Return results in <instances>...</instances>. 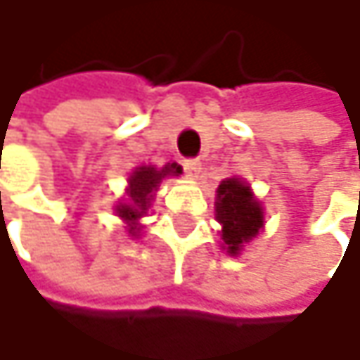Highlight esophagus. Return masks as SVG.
Instances as JSON below:
<instances>
[{"mask_svg":"<svg viewBox=\"0 0 360 360\" xmlns=\"http://www.w3.org/2000/svg\"><path fill=\"white\" fill-rule=\"evenodd\" d=\"M200 169H202L200 160H195V158H187V160H183V171H185V175H187V177H198V175H200Z\"/></svg>","mask_w":360,"mask_h":360,"instance_id":"1","label":"esophagus"}]
</instances>
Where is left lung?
<instances>
[{"label":"left lung","mask_w":360,"mask_h":360,"mask_svg":"<svg viewBox=\"0 0 360 360\" xmlns=\"http://www.w3.org/2000/svg\"><path fill=\"white\" fill-rule=\"evenodd\" d=\"M217 221L223 225V242L236 256L262 227V208L252 198L250 187L240 179L223 181L217 189Z\"/></svg>","instance_id":"obj_1"}]
</instances>
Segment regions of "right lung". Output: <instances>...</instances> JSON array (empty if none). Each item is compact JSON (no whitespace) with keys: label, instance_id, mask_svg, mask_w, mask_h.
Returning a JSON list of instances; mask_svg holds the SVG:
<instances>
[{"label":"right lung","instance_id":"add662e5","mask_svg":"<svg viewBox=\"0 0 360 360\" xmlns=\"http://www.w3.org/2000/svg\"><path fill=\"white\" fill-rule=\"evenodd\" d=\"M181 167L179 165H167L162 171H156L154 167H139L131 179H129V204H120L116 210H118V217H122L127 223H129V233H135L137 231V219L141 214H146L148 206H150V200H152V191L158 187L160 179L165 175H179Z\"/></svg>","mask_w":360,"mask_h":360}]
</instances>
